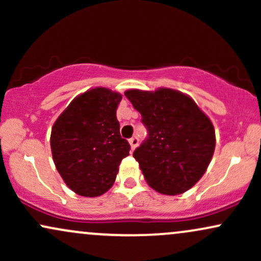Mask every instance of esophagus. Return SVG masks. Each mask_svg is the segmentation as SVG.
<instances>
[{"label": "esophagus", "instance_id": "obj_1", "mask_svg": "<svg viewBox=\"0 0 261 261\" xmlns=\"http://www.w3.org/2000/svg\"><path fill=\"white\" fill-rule=\"evenodd\" d=\"M128 142H130L131 149H135L137 147V145H139V139H137L136 136H134V137H131L130 140H128Z\"/></svg>", "mask_w": 261, "mask_h": 261}]
</instances>
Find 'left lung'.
I'll list each match as a JSON object with an SVG mask.
<instances>
[{"label": "left lung", "mask_w": 261, "mask_h": 261, "mask_svg": "<svg viewBox=\"0 0 261 261\" xmlns=\"http://www.w3.org/2000/svg\"><path fill=\"white\" fill-rule=\"evenodd\" d=\"M125 95L148 131L134 157L149 187L166 195L193 188L207 169L216 145L207 115L175 89H128Z\"/></svg>", "instance_id": "1"}]
</instances>
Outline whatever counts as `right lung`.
<instances>
[{
  "mask_svg": "<svg viewBox=\"0 0 261 261\" xmlns=\"http://www.w3.org/2000/svg\"><path fill=\"white\" fill-rule=\"evenodd\" d=\"M120 93L103 87L71 101L56 119L50 146L56 169L71 190L95 197L113 187L130 145L120 136L116 109Z\"/></svg>",
  "mask_w": 261,
  "mask_h": 261,
  "instance_id": "add662e5",
  "label": "right lung"
}]
</instances>
